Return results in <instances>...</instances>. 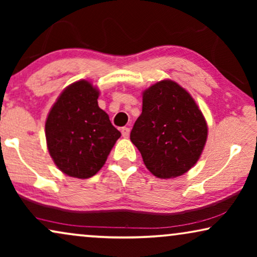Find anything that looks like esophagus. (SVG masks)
<instances>
[{"mask_svg":"<svg viewBox=\"0 0 257 257\" xmlns=\"http://www.w3.org/2000/svg\"><path fill=\"white\" fill-rule=\"evenodd\" d=\"M130 131H131V130H130V127H122L121 128L122 137H124V138H127V137L130 136Z\"/></svg>","mask_w":257,"mask_h":257,"instance_id":"esophagus-1","label":"esophagus"}]
</instances>
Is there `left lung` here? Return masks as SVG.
<instances>
[{
  "mask_svg": "<svg viewBox=\"0 0 257 257\" xmlns=\"http://www.w3.org/2000/svg\"><path fill=\"white\" fill-rule=\"evenodd\" d=\"M207 132L205 117L191 94L173 80H161L144 91L143 112L130 139L151 173L170 179L196 164Z\"/></svg>",
  "mask_w": 257,
  "mask_h": 257,
  "instance_id": "left-lung-1",
  "label": "left lung"
}]
</instances>
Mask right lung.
<instances>
[{
    "label": "right lung",
    "instance_id": "add662e5",
    "mask_svg": "<svg viewBox=\"0 0 257 257\" xmlns=\"http://www.w3.org/2000/svg\"><path fill=\"white\" fill-rule=\"evenodd\" d=\"M99 91L87 80L72 83L61 93L45 121L49 153L69 177L87 179L104 166L121 133L98 106Z\"/></svg>",
    "mask_w": 257,
    "mask_h": 257
}]
</instances>
